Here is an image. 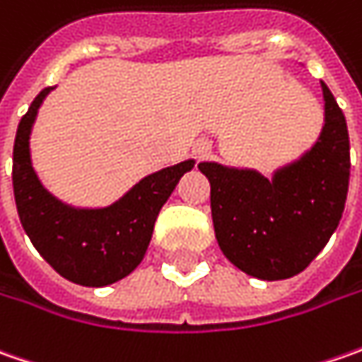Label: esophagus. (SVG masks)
<instances>
[{
  "label": "esophagus",
  "instance_id": "1",
  "mask_svg": "<svg viewBox=\"0 0 362 362\" xmlns=\"http://www.w3.org/2000/svg\"><path fill=\"white\" fill-rule=\"evenodd\" d=\"M207 151H209V146L205 145V143H199V145L195 146V155H197V157H203Z\"/></svg>",
  "mask_w": 362,
  "mask_h": 362
}]
</instances>
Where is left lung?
I'll use <instances>...</instances> for the list:
<instances>
[{"label":"left lung","instance_id":"8db88e82","mask_svg":"<svg viewBox=\"0 0 362 362\" xmlns=\"http://www.w3.org/2000/svg\"><path fill=\"white\" fill-rule=\"evenodd\" d=\"M325 129L308 155L268 181L254 171L199 163L211 185V217L221 252L259 280L292 278L339 228L351 177L349 129L322 82Z\"/></svg>","mask_w":362,"mask_h":362}]
</instances>
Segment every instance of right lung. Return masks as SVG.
<instances>
[{
  "mask_svg": "<svg viewBox=\"0 0 362 362\" xmlns=\"http://www.w3.org/2000/svg\"><path fill=\"white\" fill-rule=\"evenodd\" d=\"M49 88L21 117L13 143V195L23 230L40 256L62 278L80 286H106L129 276L145 256L160 207L193 160L145 177L106 209H74L40 185L30 160V131Z\"/></svg>",
  "mask_w": 362,
  "mask_h": 362,
  "instance_id": "right-lung-1",
  "label": "right lung"
}]
</instances>
